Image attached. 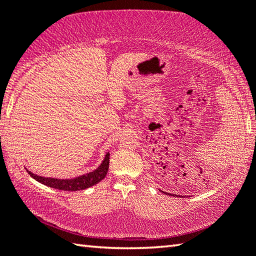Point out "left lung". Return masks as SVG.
Wrapping results in <instances>:
<instances>
[{
    "instance_id": "left-lung-1",
    "label": "left lung",
    "mask_w": 256,
    "mask_h": 256,
    "mask_svg": "<svg viewBox=\"0 0 256 256\" xmlns=\"http://www.w3.org/2000/svg\"><path fill=\"white\" fill-rule=\"evenodd\" d=\"M164 193V192H162ZM164 194H168V196H172V194H170V193H166V192H164ZM175 196V194H174V196Z\"/></svg>"
}]
</instances>
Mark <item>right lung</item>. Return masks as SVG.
Masks as SVG:
<instances>
[{"label": "right lung", "mask_w": 256, "mask_h": 256, "mask_svg": "<svg viewBox=\"0 0 256 256\" xmlns=\"http://www.w3.org/2000/svg\"><path fill=\"white\" fill-rule=\"evenodd\" d=\"M108 168H110V152L105 154V158L102 164L92 172H86L80 176L72 177V178H56V177H45L34 174L32 172L27 170L28 174L40 183L44 184L48 188H53L60 190H81L92 188L96 185L107 175Z\"/></svg>", "instance_id": "obj_1"}]
</instances>
